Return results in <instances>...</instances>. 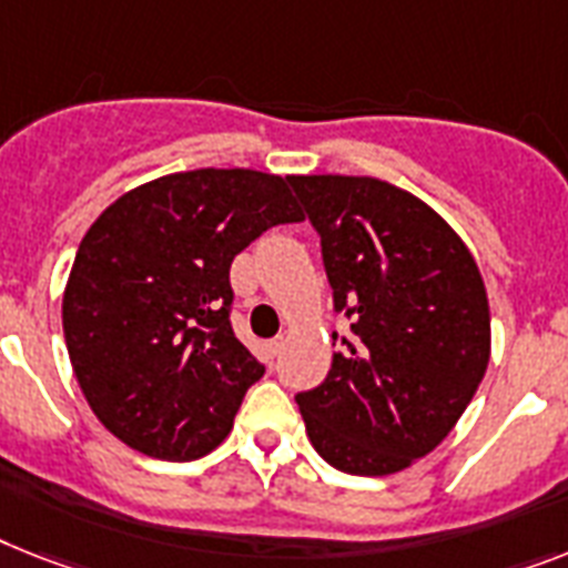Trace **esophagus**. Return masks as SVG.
<instances>
[{"label": "esophagus", "mask_w": 568, "mask_h": 568, "mask_svg": "<svg viewBox=\"0 0 568 568\" xmlns=\"http://www.w3.org/2000/svg\"><path fill=\"white\" fill-rule=\"evenodd\" d=\"M281 348H284V339H281V336H275V339L266 342V357H278Z\"/></svg>", "instance_id": "esophagus-1"}]
</instances>
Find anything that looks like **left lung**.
<instances>
[{"instance_id":"left-lung-1","label":"left lung","mask_w":568,"mask_h":568,"mask_svg":"<svg viewBox=\"0 0 568 568\" xmlns=\"http://www.w3.org/2000/svg\"><path fill=\"white\" fill-rule=\"evenodd\" d=\"M322 241L348 334L322 386L298 392L331 467L388 476L424 458L473 400L490 359V311L470 250L409 191L374 176H290Z\"/></svg>"}]
</instances>
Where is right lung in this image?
Segmentation results:
<instances>
[{"mask_svg":"<svg viewBox=\"0 0 568 568\" xmlns=\"http://www.w3.org/2000/svg\"><path fill=\"white\" fill-rule=\"evenodd\" d=\"M298 220L290 176L200 168L126 191L89 226L63 334L83 397L119 442L191 462L226 438L264 377L232 331L229 270L266 229Z\"/></svg>","mask_w":568,"mask_h":568,"instance_id":"1","label":"right lung"}]
</instances>
